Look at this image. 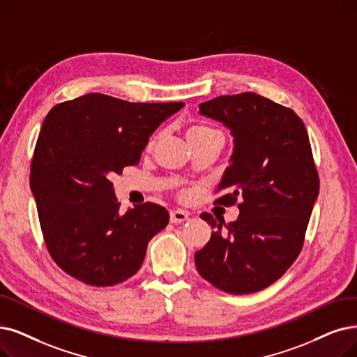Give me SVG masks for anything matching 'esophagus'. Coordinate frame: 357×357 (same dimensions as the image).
Segmentation results:
<instances>
[{
    "label": "esophagus",
    "mask_w": 357,
    "mask_h": 357,
    "mask_svg": "<svg viewBox=\"0 0 357 357\" xmlns=\"http://www.w3.org/2000/svg\"><path fill=\"white\" fill-rule=\"evenodd\" d=\"M186 220H189V213L186 211L176 209V211H171L169 212V221L171 222L177 224V222H183V221H186Z\"/></svg>",
    "instance_id": "34e87169"
}]
</instances>
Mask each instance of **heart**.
<instances>
[{
	"label": "heart",
	"mask_w": 357,
	"mask_h": 357,
	"mask_svg": "<svg viewBox=\"0 0 357 357\" xmlns=\"http://www.w3.org/2000/svg\"><path fill=\"white\" fill-rule=\"evenodd\" d=\"M213 135H221L217 129H213L211 126L206 124H193L188 130V139L189 140H201Z\"/></svg>",
	"instance_id": "b5f03b06"
}]
</instances>
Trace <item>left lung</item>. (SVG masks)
I'll use <instances>...</instances> for the list:
<instances>
[{"label": "left lung", "mask_w": 357, "mask_h": 357, "mask_svg": "<svg viewBox=\"0 0 357 357\" xmlns=\"http://www.w3.org/2000/svg\"><path fill=\"white\" fill-rule=\"evenodd\" d=\"M199 114L233 136L230 165L218 184L224 195L215 202H241L238 218L228 224L201 213L213 231L195 253L196 269L227 293L264 290L301 253L319 193L305 124L293 109L253 92L217 96L199 105Z\"/></svg>", "instance_id": "obj_1"}]
</instances>
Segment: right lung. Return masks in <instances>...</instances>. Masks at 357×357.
Here are the masks:
<instances>
[{
    "instance_id": "add662e5",
    "label": "right lung",
    "mask_w": 357,
    "mask_h": 357,
    "mask_svg": "<svg viewBox=\"0 0 357 357\" xmlns=\"http://www.w3.org/2000/svg\"><path fill=\"white\" fill-rule=\"evenodd\" d=\"M183 107L86 93L48 112L31 189L48 252L67 274L107 287L137 273L168 211L148 202L120 213L109 178L136 165L151 135Z\"/></svg>"
}]
</instances>
